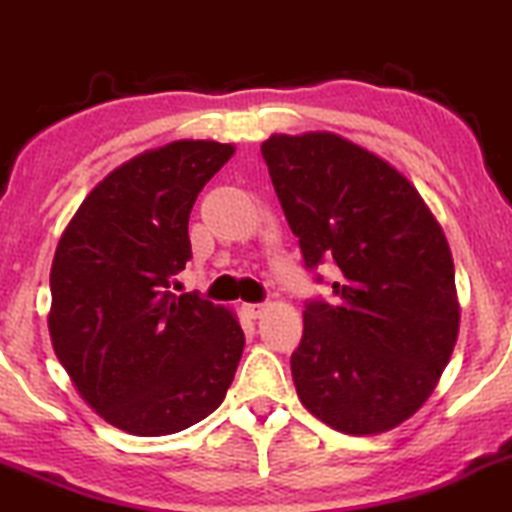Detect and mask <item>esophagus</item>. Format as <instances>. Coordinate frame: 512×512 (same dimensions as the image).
Segmentation results:
<instances>
[{"label": "esophagus", "mask_w": 512, "mask_h": 512, "mask_svg": "<svg viewBox=\"0 0 512 512\" xmlns=\"http://www.w3.org/2000/svg\"><path fill=\"white\" fill-rule=\"evenodd\" d=\"M242 310L247 313V318H260V315L267 310V303H247Z\"/></svg>", "instance_id": "34e87169"}]
</instances>
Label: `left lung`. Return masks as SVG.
I'll use <instances>...</instances> for the list:
<instances>
[{
	"label": "left lung",
	"instance_id": "left-lung-1",
	"mask_svg": "<svg viewBox=\"0 0 512 512\" xmlns=\"http://www.w3.org/2000/svg\"><path fill=\"white\" fill-rule=\"evenodd\" d=\"M260 151L305 267H338L336 298L305 303L290 356L300 401L338 432L394 429L427 401L457 341L442 227L394 166L336 133H280Z\"/></svg>",
	"mask_w": 512,
	"mask_h": 512
}]
</instances>
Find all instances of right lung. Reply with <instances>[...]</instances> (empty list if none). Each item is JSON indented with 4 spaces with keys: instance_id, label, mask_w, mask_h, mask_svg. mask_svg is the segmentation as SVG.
Masks as SVG:
<instances>
[{
    "instance_id": "obj_1",
    "label": "right lung",
    "mask_w": 512,
    "mask_h": 512,
    "mask_svg": "<svg viewBox=\"0 0 512 512\" xmlns=\"http://www.w3.org/2000/svg\"><path fill=\"white\" fill-rule=\"evenodd\" d=\"M234 146L174 141L118 166L57 242L50 336L80 396L138 437L174 434L224 401L245 333L222 305L171 293L189 214Z\"/></svg>"
}]
</instances>
